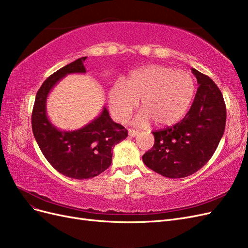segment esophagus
<instances>
[{
  "instance_id": "esophagus-1",
  "label": "esophagus",
  "mask_w": 248,
  "mask_h": 248,
  "mask_svg": "<svg viewBox=\"0 0 248 248\" xmlns=\"http://www.w3.org/2000/svg\"><path fill=\"white\" fill-rule=\"evenodd\" d=\"M128 134H129V137H136V136H138V134H139V131L138 130L129 129L128 130Z\"/></svg>"
}]
</instances>
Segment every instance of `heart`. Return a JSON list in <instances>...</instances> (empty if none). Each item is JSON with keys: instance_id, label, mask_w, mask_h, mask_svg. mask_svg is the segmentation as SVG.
I'll use <instances>...</instances> for the list:
<instances>
[{"instance_id": "heart-1", "label": "heart", "mask_w": 248, "mask_h": 248, "mask_svg": "<svg viewBox=\"0 0 248 248\" xmlns=\"http://www.w3.org/2000/svg\"><path fill=\"white\" fill-rule=\"evenodd\" d=\"M196 92L191 74L172 67L151 65L132 72L126 82L117 81L108 92V106L112 117L125 122L137 108L142 110L136 123L150 121L157 126L178 122L189 108Z\"/></svg>"}]
</instances>
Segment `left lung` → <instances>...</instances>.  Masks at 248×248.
Listing matches in <instances>:
<instances>
[{"label": "left lung", "instance_id": "1", "mask_svg": "<svg viewBox=\"0 0 248 248\" xmlns=\"http://www.w3.org/2000/svg\"><path fill=\"white\" fill-rule=\"evenodd\" d=\"M199 88L186 116L174 126L153 131L154 146L142 155L146 166L158 174L184 178L210 160L226 128L227 109L215 82L192 68Z\"/></svg>", "mask_w": 248, "mask_h": 248}]
</instances>
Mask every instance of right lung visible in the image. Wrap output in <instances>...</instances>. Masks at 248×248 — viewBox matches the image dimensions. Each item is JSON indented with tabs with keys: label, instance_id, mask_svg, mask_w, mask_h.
<instances>
[{
	"label": "right lung",
	"instance_id": "right-lung-1",
	"mask_svg": "<svg viewBox=\"0 0 248 248\" xmlns=\"http://www.w3.org/2000/svg\"><path fill=\"white\" fill-rule=\"evenodd\" d=\"M87 57L62 67L48 77L36 95L32 129L42 154L52 168L72 179H90L101 174L111 163V149L128 136L121 124L114 122L107 108L91 123L73 131L60 130L46 115V99L57 82L70 73H86Z\"/></svg>",
	"mask_w": 248,
	"mask_h": 248
}]
</instances>
